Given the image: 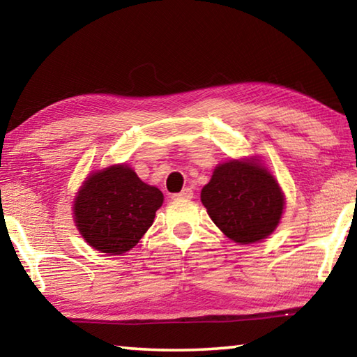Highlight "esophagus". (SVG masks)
Listing matches in <instances>:
<instances>
[{"label":"esophagus","instance_id":"obj_1","mask_svg":"<svg viewBox=\"0 0 357 357\" xmlns=\"http://www.w3.org/2000/svg\"><path fill=\"white\" fill-rule=\"evenodd\" d=\"M193 197V190L190 189V187H185V189H183V192L179 193H173V200H189V198Z\"/></svg>","mask_w":357,"mask_h":357}]
</instances>
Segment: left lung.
I'll list each match as a JSON object with an SVG mask.
<instances>
[{
  "instance_id": "8db88e82",
  "label": "left lung",
  "mask_w": 357,
  "mask_h": 357,
  "mask_svg": "<svg viewBox=\"0 0 357 357\" xmlns=\"http://www.w3.org/2000/svg\"><path fill=\"white\" fill-rule=\"evenodd\" d=\"M202 203L215 225L239 244L269 236L285 204L273 174L259 164L239 160L215 168L203 187Z\"/></svg>"
}]
</instances>
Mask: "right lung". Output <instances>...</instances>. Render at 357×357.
<instances>
[{"label": "right lung", "instance_id": "1", "mask_svg": "<svg viewBox=\"0 0 357 357\" xmlns=\"http://www.w3.org/2000/svg\"><path fill=\"white\" fill-rule=\"evenodd\" d=\"M164 203L128 165L110 167L84 181L75 198V223L96 250L121 255L137 245Z\"/></svg>", "mask_w": 357, "mask_h": 357}]
</instances>
